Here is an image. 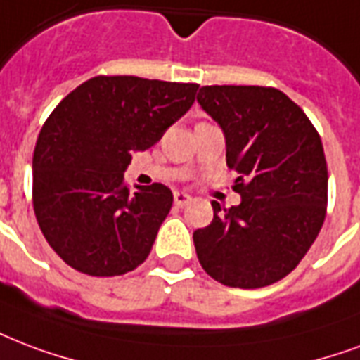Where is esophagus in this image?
<instances>
[{
  "label": "esophagus",
  "mask_w": 360,
  "mask_h": 360,
  "mask_svg": "<svg viewBox=\"0 0 360 360\" xmlns=\"http://www.w3.org/2000/svg\"><path fill=\"white\" fill-rule=\"evenodd\" d=\"M191 196H188V194H186V192H175L174 194V202H175V205H177V207H183V205H186V204H191Z\"/></svg>",
  "instance_id": "34e87169"
}]
</instances>
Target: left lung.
<instances>
[{
    "mask_svg": "<svg viewBox=\"0 0 360 360\" xmlns=\"http://www.w3.org/2000/svg\"><path fill=\"white\" fill-rule=\"evenodd\" d=\"M198 103L221 126L226 164L240 177V205H213L194 247L202 268L226 287L260 289L283 279L319 234L326 213L325 150L306 113L266 86H202Z\"/></svg>",
    "mask_w": 360,
    "mask_h": 360,
    "instance_id": "left-lung-1",
    "label": "left lung"
}]
</instances>
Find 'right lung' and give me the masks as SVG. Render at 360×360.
Instances as JSON below:
<instances>
[{"instance_id":"obj_1","label":"right lung","mask_w":360,"mask_h":360,"mask_svg":"<svg viewBox=\"0 0 360 360\" xmlns=\"http://www.w3.org/2000/svg\"><path fill=\"white\" fill-rule=\"evenodd\" d=\"M198 84L94 77L60 101L34 150V211L65 264L113 278L150 253L174 194L155 183L130 191L131 153L147 150L194 103Z\"/></svg>"}]
</instances>
